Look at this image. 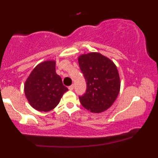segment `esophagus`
I'll list each match as a JSON object with an SVG mask.
<instances>
[{
    "label": "esophagus",
    "mask_w": 158,
    "mask_h": 158,
    "mask_svg": "<svg viewBox=\"0 0 158 158\" xmlns=\"http://www.w3.org/2000/svg\"><path fill=\"white\" fill-rule=\"evenodd\" d=\"M73 88H74V86H73V85H70V86H69V87H68V89L70 90H73Z\"/></svg>",
    "instance_id": "esophagus-1"
}]
</instances>
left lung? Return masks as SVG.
<instances>
[{"instance_id":"1","label":"left lung","mask_w":158,"mask_h":158,"mask_svg":"<svg viewBox=\"0 0 158 158\" xmlns=\"http://www.w3.org/2000/svg\"><path fill=\"white\" fill-rule=\"evenodd\" d=\"M78 62L87 81L86 92L79 97L81 106L91 113H102L113 105L119 93L117 66L109 58L97 52L81 54Z\"/></svg>"}]
</instances>
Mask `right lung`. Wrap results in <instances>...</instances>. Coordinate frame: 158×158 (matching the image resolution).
I'll use <instances>...</instances> for the list:
<instances>
[{
  "label": "right lung",
  "instance_id": "1",
  "mask_svg": "<svg viewBox=\"0 0 158 158\" xmlns=\"http://www.w3.org/2000/svg\"><path fill=\"white\" fill-rule=\"evenodd\" d=\"M68 90L56 73L55 60H47L36 65L24 83L27 101L39 111L47 112L55 108Z\"/></svg>",
  "mask_w": 158,
  "mask_h": 158
}]
</instances>
